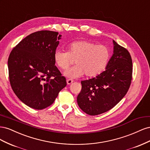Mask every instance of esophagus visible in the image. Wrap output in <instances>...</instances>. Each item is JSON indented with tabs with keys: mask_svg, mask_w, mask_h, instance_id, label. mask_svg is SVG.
<instances>
[{
	"mask_svg": "<svg viewBox=\"0 0 150 150\" xmlns=\"http://www.w3.org/2000/svg\"><path fill=\"white\" fill-rule=\"evenodd\" d=\"M66 82H67V84H71L72 82H73V80H72V79H67V81H66Z\"/></svg>",
	"mask_w": 150,
	"mask_h": 150,
	"instance_id": "esophagus-1",
	"label": "esophagus"
}]
</instances>
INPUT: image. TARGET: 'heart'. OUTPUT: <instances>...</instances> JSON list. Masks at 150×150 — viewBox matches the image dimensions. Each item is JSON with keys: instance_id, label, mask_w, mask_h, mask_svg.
<instances>
[{"instance_id": "b5f03b06", "label": "heart", "mask_w": 150, "mask_h": 150, "mask_svg": "<svg viewBox=\"0 0 150 150\" xmlns=\"http://www.w3.org/2000/svg\"><path fill=\"white\" fill-rule=\"evenodd\" d=\"M110 57L108 47L87 40L72 42L67 46V51L57 49L54 55L56 65L61 69H67L75 60L76 65L64 72L71 78H79L84 74L88 77L100 74L106 69Z\"/></svg>"}]
</instances>
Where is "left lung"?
<instances>
[{"instance_id":"obj_1","label":"left lung","mask_w":150,"mask_h":150,"mask_svg":"<svg viewBox=\"0 0 150 150\" xmlns=\"http://www.w3.org/2000/svg\"><path fill=\"white\" fill-rule=\"evenodd\" d=\"M113 54L106 70L89 80L81 81L77 98L86 114H102L115 106L128 92L132 79V59L128 50L112 40Z\"/></svg>"}]
</instances>
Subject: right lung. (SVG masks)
Listing matches in <instances>:
<instances>
[{
    "mask_svg": "<svg viewBox=\"0 0 150 150\" xmlns=\"http://www.w3.org/2000/svg\"><path fill=\"white\" fill-rule=\"evenodd\" d=\"M51 30L30 34L12 49L8 59L13 91L27 106L43 110L54 103L66 80L54 59L61 35Z\"/></svg>",
    "mask_w": 150,
    "mask_h": 150,
    "instance_id": "obj_1",
    "label": "right lung"
}]
</instances>
